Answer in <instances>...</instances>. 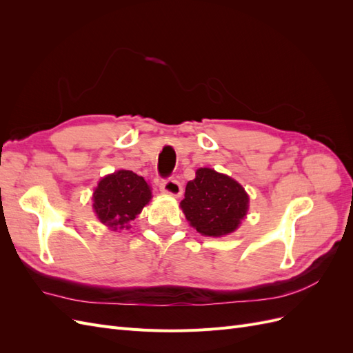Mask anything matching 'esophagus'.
<instances>
[{
  "label": "esophagus",
  "mask_w": 353,
  "mask_h": 353,
  "mask_svg": "<svg viewBox=\"0 0 353 353\" xmlns=\"http://www.w3.org/2000/svg\"><path fill=\"white\" fill-rule=\"evenodd\" d=\"M160 190L163 193H168L170 196H181L183 194V185L179 184V181L175 178H165L160 181Z\"/></svg>",
  "instance_id": "esophagus-1"
}]
</instances>
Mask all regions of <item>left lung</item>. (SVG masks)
Returning <instances> with one entry per match:
<instances>
[{
    "label": "left lung",
    "mask_w": 353,
    "mask_h": 353,
    "mask_svg": "<svg viewBox=\"0 0 353 353\" xmlns=\"http://www.w3.org/2000/svg\"><path fill=\"white\" fill-rule=\"evenodd\" d=\"M181 208L203 236L221 237L239 227L249 206V196L232 178L209 168H200L188 181Z\"/></svg>",
    "instance_id": "8db88e82"
}]
</instances>
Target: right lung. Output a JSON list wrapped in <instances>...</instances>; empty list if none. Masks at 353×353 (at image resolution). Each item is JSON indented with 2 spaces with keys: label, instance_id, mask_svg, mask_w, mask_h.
<instances>
[{
  "label": "right lung",
  "instance_id": "1",
  "mask_svg": "<svg viewBox=\"0 0 353 353\" xmlns=\"http://www.w3.org/2000/svg\"><path fill=\"white\" fill-rule=\"evenodd\" d=\"M94 210L105 225L128 228L152 199L150 187L132 170H117L103 178L94 191Z\"/></svg>",
  "mask_w": 353,
  "mask_h": 353
}]
</instances>
